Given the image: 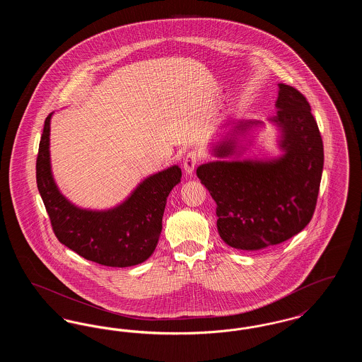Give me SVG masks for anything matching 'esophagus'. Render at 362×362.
<instances>
[{
	"label": "esophagus",
	"instance_id": "obj_1",
	"mask_svg": "<svg viewBox=\"0 0 362 362\" xmlns=\"http://www.w3.org/2000/svg\"><path fill=\"white\" fill-rule=\"evenodd\" d=\"M198 161H199V156H198L197 152H189L186 155L185 160H183V168H185L186 175H192L197 164H198Z\"/></svg>",
	"mask_w": 362,
	"mask_h": 362
}]
</instances>
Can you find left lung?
<instances>
[{
    "mask_svg": "<svg viewBox=\"0 0 362 362\" xmlns=\"http://www.w3.org/2000/svg\"><path fill=\"white\" fill-rule=\"evenodd\" d=\"M274 117L281 155L241 158L262 121L233 122L210 153L217 160L197 168L217 209L225 244L258 251L288 240L310 224L323 173V141L307 99L279 84Z\"/></svg>",
    "mask_w": 362,
    "mask_h": 362,
    "instance_id": "8db88e82",
    "label": "left lung"
}]
</instances>
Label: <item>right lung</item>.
I'll return each instance as SVG.
<instances>
[{"mask_svg": "<svg viewBox=\"0 0 362 362\" xmlns=\"http://www.w3.org/2000/svg\"><path fill=\"white\" fill-rule=\"evenodd\" d=\"M52 114L45 121L39 144L36 183L57 239L80 257L104 266L129 267L145 262L158 243L167 198L180 183L182 170L173 165L145 177L117 206H77L61 192L52 176Z\"/></svg>", "mask_w": 362, "mask_h": 362, "instance_id": "add662e5", "label": "right lung"}]
</instances>
